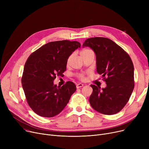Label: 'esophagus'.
I'll return each mask as SVG.
<instances>
[{"label":"esophagus","instance_id":"34e87169","mask_svg":"<svg viewBox=\"0 0 149 149\" xmlns=\"http://www.w3.org/2000/svg\"><path fill=\"white\" fill-rule=\"evenodd\" d=\"M83 84H81V83H79V84H77L76 85V87H77V89L80 88H81V87H83Z\"/></svg>","mask_w":149,"mask_h":149}]
</instances>
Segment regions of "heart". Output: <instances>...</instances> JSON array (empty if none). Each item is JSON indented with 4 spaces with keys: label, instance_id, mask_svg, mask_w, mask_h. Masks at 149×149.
Wrapping results in <instances>:
<instances>
[{
    "label": "heart",
    "instance_id": "b5f03b06",
    "mask_svg": "<svg viewBox=\"0 0 149 149\" xmlns=\"http://www.w3.org/2000/svg\"><path fill=\"white\" fill-rule=\"evenodd\" d=\"M92 51V50L89 49H84L80 51V55L81 56V57H83L84 56H85V55L88 54V53H89ZM77 77L80 80H83L84 79V74L83 73H80V74H77Z\"/></svg>",
    "mask_w": 149,
    "mask_h": 149
}]
</instances>
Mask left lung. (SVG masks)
Segmentation results:
<instances>
[{
    "mask_svg": "<svg viewBox=\"0 0 149 149\" xmlns=\"http://www.w3.org/2000/svg\"><path fill=\"white\" fill-rule=\"evenodd\" d=\"M83 46H89L95 52L97 73L103 75L107 85L101 91L100 87L91 85L92 107L104 115L119 112L129 101L135 86L134 67L129 55L105 37L88 38Z\"/></svg>",
    "mask_w": 149,
    "mask_h": 149,
    "instance_id": "left-lung-1",
    "label": "left lung"
}]
</instances>
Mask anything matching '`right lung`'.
Wrapping results in <instances>:
<instances>
[{
    "label": "right lung",
    "mask_w": 149,
    "mask_h": 149,
    "mask_svg": "<svg viewBox=\"0 0 149 149\" xmlns=\"http://www.w3.org/2000/svg\"><path fill=\"white\" fill-rule=\"evenodd\" d=\"M81 44L77 41L61 40L43 45L28 58L22 77L27 103L37 115L50 118L60 113L76 91L72 81L62 86L53 83L57 76L66 70L69 57Z\"/></svg>",
    "instance_id": "1"
}]
</instances>
